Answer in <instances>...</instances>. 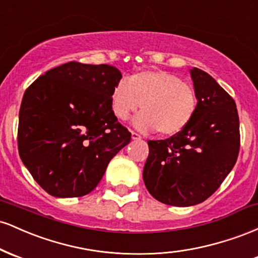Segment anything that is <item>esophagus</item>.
Segmentation results:
<instances>
[{
	"instance_id": "1",
	"label": "esophagus",
	"mask_w": 258,
	"mask_h": 258,
	"mask_svg": "<svg viewBox=\"0 0 258 258\" xmlns=\"http://www.w3.org/2000/svg\"><path fill=\"white\" fill-rule=\"evenodd\" d=\"M131 135H132V139H141L142 138L141 135H138V133L135 132V131H132Z\"/></svg>"
}]
</instances>
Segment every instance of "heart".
Listing matches in <instances>:
<instances>
[{
	"instance_id": "b5f03b06",
	"label": "heart",
	"mask_w": 258,
	"mask_h": 258,
	"mask_svg": "<svg viewBox=\"0 0 258 258\" xmlns=\"http://www.w3.org/2000/svg\"><path fill=\"white\" fill-rule=\"evenodd\" d=\"M112 114L126 121L142 105L135 126L142 132L159 131L161 136H176L188 127L198 108L193 86L178 76L161 70H144L122 79L110 96Z\"/></svg>"
}]
</instances>
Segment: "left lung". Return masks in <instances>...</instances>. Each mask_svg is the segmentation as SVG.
Returning a JSON list of instances; mask_svg holds the SVG:
<instances>
[{
    "mask_svg": "<svg viewBox=\"0 0 258 258\" xmlns=\"http://www.w3.org/2000/svg\"><path fill=\"white\" fill-rule=\"evenodd\" d=\"M198 108L178 135L148 141L149 156L143 170L148 191L171 206L203 203L220 188L232 171L240 149L235 102L203 70H190Z\"/></svg>",
    "mask_w": 258,
    "mask_h": 258,
    "instance_id": "left-lung-1",
    "label": "left lung"
}]
</instances>
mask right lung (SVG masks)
Returning a JSON list of instances; mask_svg holds the SVG:
<instances>
[{
  "instance_id": "right-lung-1",
  "label": "right lung",
  "mask_w": 258,
  "mask_h": 258,
  "mask_svg": "<svg viewBox=\"0 0 258 258\" xmlns=\"http://www.w3.org/2000/svg\"><path fill=\"white\" fill-rule=\"evenodd\" d=\"M122 75L115 67L69 61L26 88L18 150L41 188L55 198L91 193L109 161L131 141L112 114L110 96Z\"/></svg>"
}]
</instances>
